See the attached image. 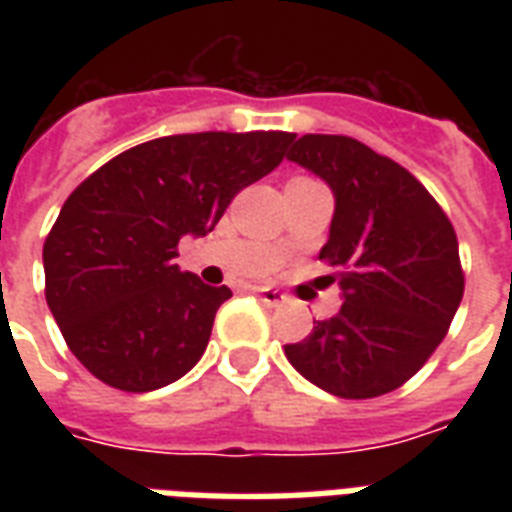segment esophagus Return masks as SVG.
Returning a JSON list of instances; mask_svg holds the SVG:
<instances>
[{"mask_svg":"<svg viewBox=\"0 0 512 512\" xmlns=\"http://www.w3.org/2000/svg\"><path fill=\"white\" fill-rule=\"evenodd\" d=\"M252 292H255V295L268 305V308H279V305L287 303V295H281L279 289H273V287H252Z\"/></svg>","mask_w":512,"mask_h":512,"instance_id":"34e87169","label":"esophagus"}]
</instances>
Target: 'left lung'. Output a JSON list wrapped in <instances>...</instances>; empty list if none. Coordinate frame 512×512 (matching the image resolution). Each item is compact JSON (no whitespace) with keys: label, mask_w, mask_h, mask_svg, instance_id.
<instances>
[{"label":"left lung","mask_w":512,"mask_h":512,"mask_svg":"<svg viewBox=\"0 0 512 512\" xmlns=\"http://www.w3.org/2000/svg\"><path fill=\"white\" fill-rule=\"evenodd\" d=\"M329 185L335 215L319 257L340 268L342 305L308 340L284 345L305 380L340 398L401 388L460 308L457 236L425 185L345 135H303L287 154Z\"/></svg>","instance_id":"1"}]
</instances>
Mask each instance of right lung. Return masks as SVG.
<instances>
[{
	"instance_id": "right-lung-1",
	"label": "right lung",
	"mask_w": 512,
	"mask_h": 512,
	"mask_svg": "<svg viewBox=\"0 0 512 512\" xmlns=\"http://www.w3.org/2000/svg\"><path fill=\"white\" fill-rule=\"evenodd\" d=\"M292 132H196L114 156L66 199L44 241V295L68 348L111 388L148 393L207 350L228 287L175 265L241 188L279 167Z\"/></svg>"
}]
</instances>
